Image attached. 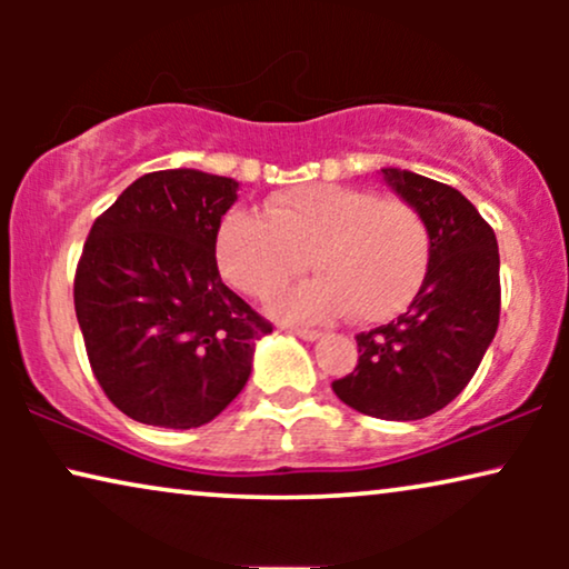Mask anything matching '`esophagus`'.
<instances>
[{
	"label": "esophagus",
	"mask_w": 569,
	"mask_h": 569,
	"mask_svg": "<svg viewBox=\"0 0 569 569\" xmlns=\"http://www.w3.org/2000/svg\"><path fill=\"white\" fill-rule=\"evenodd\" d=\"M290 331L298 333V337L306 339V341L321 339V331H318V329H306V326H290Z\"/></svg>",
	"instance_id": "esophagus-1"
}]
</instances>
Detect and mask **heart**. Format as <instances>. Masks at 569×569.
<instances>
[{"label": "heart", "instance_id": "b5f03b06", "mask_svg": "<svg viewBox=\"0 0 569 569\" xmlns=\"http://www.w3.org/2000/svg\"><path fill=\"white\" fill-rule=\"evenodd\" d=\"M308 261L318 277L279 295V316L329 321L349 308L357 321H380L422 287L430 232L415 207L333 183L279 191L263 214L232 209L217 232L222 277L253 298L274 295Z\"/></svg>", "mask_w": 569, "mask_h": 569}]
</instances>
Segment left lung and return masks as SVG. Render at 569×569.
<instances>
[{
	"mask_svg": "<svg viewBox=\"0 0 569 569\" xmlns=\"http://www.w3.org/2000/svg\"><path fill=\"white\" fill-rule=\"evenodd\" d=\"M430 232V267L407 313L357 333L355 372L331 388L368 417L425 419L469 386L500 323V251L477 207L432 178L380 170Z\"/></svg>",
	"mask_w": 569,
	"mask_h": 569,
	"instance_id": "left-lung-1",
	"label": "left lung"
}]
</instances>
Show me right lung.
Wrapping results in <instances>:
<instances>
[{"label": "right lung", "mask_w": 569, "mask_h": 569, "mask_svg": "<svg viewBox=\"0 0 569 569\" xmlns=\"http://www.w3.org/2000/svg\"><path fill=\"white\" fill-rule=\"evenodd\" d=\"M236 199L232 178L154 170L92 222L74 274L77 321L100 388L137 422H212L271 333L217 269V232Z\"/></svg>", "instance_id": "1"}]
</instances>
